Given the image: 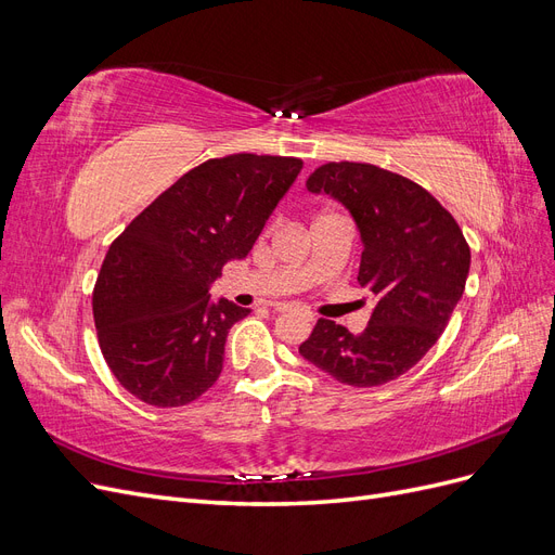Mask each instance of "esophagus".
<instances>
[{"label": "esophagus", "instance_id": "obj_1", "mask_svg": "<svg viewBox=\"0 0 555 555\" xmlns=\"http://www.w3.org/2000/svg\"><path fill=\"white\" fill-rule=\"evenodd\" d=\"M289 308H292L289 304H275V306H273V310H275V312H287Z\"/></svg>", "mask_w": 555, "mask_h": 555}]
</instances>
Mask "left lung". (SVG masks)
I'll return each instance as SVG.
<instances>
[{
	"label": "left lung",
	"instance_id": "obj_1",
	"mask_svg": "<svg viewBox=\"0 0 555 555\" xmlns=\"http://www.w3.org/2000/svg\"><path fill=\"white\" fill-rule=\"evenodd\" d=\"M306 188L349 210L363 245L359 284L377 300L361 333L319 319L300 357L349 386L391 382L426 357L459 306L469 273L463 231L424 188L373 164H324Z\"/></svg>",
	"mask_w": 555,
	"mask_h": 555
}]
</instances>
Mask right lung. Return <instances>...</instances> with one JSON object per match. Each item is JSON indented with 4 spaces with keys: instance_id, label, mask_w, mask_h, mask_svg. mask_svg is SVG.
<instances>
[{
    "instance_id": "add662e5",
    "label": "right lung",
    "mask_w": 555,
    "mask_h": 555,
    "mask_svg": "<svg viewBox=\"0 0 555 555\" xmlns=\"http://www.w3.org/2000/svg\"><path fill=\"white\" fill-rule=\"evenodd\" d=\"M300 169L296 157L208 159L108 247L92 310L102 354L131 396L178 408L220 377L227 335L249 310L212 300L210 287L224 263L249 255Z\"/></svg>"
}]
</instances>
